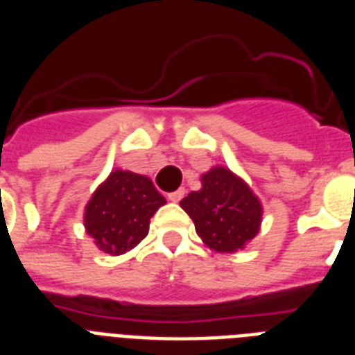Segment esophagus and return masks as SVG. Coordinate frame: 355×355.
<instances>
[{
	"instance_id": "1",
	"label": "esophagus",
	"mask_w": 355,
	"mask_h": 355,
	"mask_svg": "<svg viewBox=\"0 0 355 355\" xmlns=\"http://www.w3.org/2000/svg\"><path fill=\"white\" fill-rule=\"evenodd\" d=\"M184 195H186V189L178 188L177 191H171V193H167V199L171 200V202H178V200L184 199Z\"/></svg>"
}]
</instances>
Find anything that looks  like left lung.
Returning <instances> with one entry per match:
<instances>
[{
	"label": "left lung",
	"mask_w": 355,
	"mask_h": 355,
	"mask_svg": "<svg viewBox=\"0 0 355 355\" xmlns=\"http://www.w3.org/2000/svg\"><path fill=\"white\" fill-rule=\"evenodd\" d=\"M195 230L217 252H236L252 239L261 223V205L241 178L225 167L202 175V188L180 200Z\"/></svg>",
	"instance_id": "1"
}]
</instances>
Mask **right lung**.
<instances>
[{
  "mask_svg": "<svg viewBox=\"0 0 355 355\" xmlns=\"http://www.w3.org/2000/svg\"><path fill=\"white\" fill-rule=\"evenodd\" d=\"M166 205L147 177L114 171L90 199L85 211L86 232L103 252H127L149 232L150 217Z\"/></svg>",
  "mask_w": 355,
  "mask_h": 355,
  "instance_id": "right-lung-1",
  "label": "right lung"
}]
</instances>
